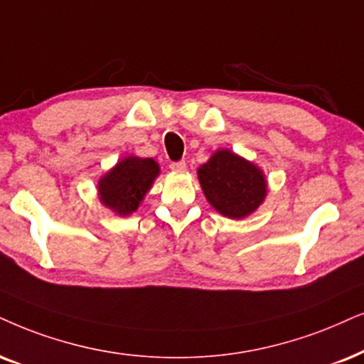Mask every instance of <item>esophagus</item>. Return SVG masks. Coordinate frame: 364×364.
<instances>
[{
    "label": "esophagus",
    "mask_w": 364,
    "mask_h": 364,
    "mask_svg": "<svg viewBox=\"0 0 364 364\" xmlns=\"http://www.w3.org/2000/svg\"><path fill=\"white\" fill-rule=\"evenodd\" d=\"M169 168H171L173 171L181 173V171H185V169H186V163H185V161H178V163L169 164Z\"/></svg>",
    "instance_id": "1"
}]
</instances>
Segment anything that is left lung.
Instances as JSON below:
<instances>
[{
	"mask_svg": "<svg viewBox=\"0 0 364 364\" xmlns=\"http://www.w3.org/2000/svg\"><path fill=\"white\" fill-rule=\"evenodd\" d=\"M198 181L206 201L220 215L232 220L255 213L269 190L264 171L230 149H216L198 168Z\"/></svg>",
	"mask_w": 364,
	"mask_h": 364,
	"instance_id": "1",
	"label": "left lung"
}]
</instances>
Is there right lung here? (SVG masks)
Here are the masks:
<instances>
[{
    "instance_id": "add662e5",
    "label": "right lung",
    "mask_w": 364,
    "mask_h": 364,
    "mask_svg": "<svg viewBox=\"0 0 364 364\" xmlns=\"http://www.w3.org/2000/svg\"><path fill=\"white\" fill-rule=\"evenodd\" d=\"M159 173V164L153 158L124 156L99 179L100 203L119 216L132 215L139 208Z\"/></svg>"
}]
</instances>
